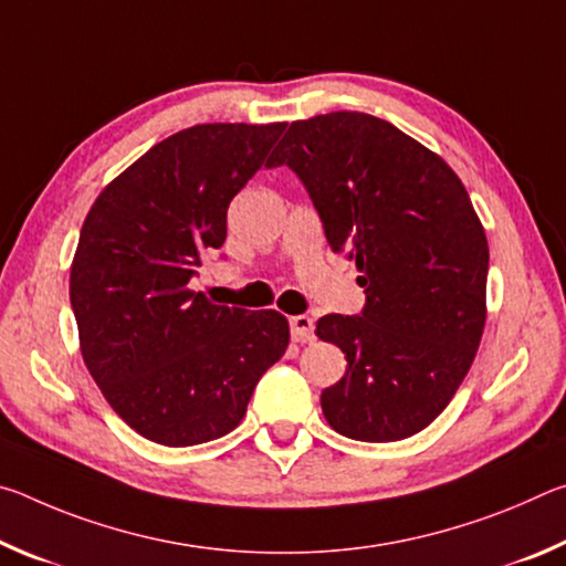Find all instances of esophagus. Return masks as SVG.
<instances>
[{"label":"esophagus","mask_w":566,"mask_h":566,"mask_svg":"<svg viewBox=\"0 0 566 566\" xmlns=\"http://www.w3.org/2000/svg\"><path fill=\"white\" fill-rule=\"evenodd\" d=\"M290 332H292V339L300 344L314 339V324L306 314H296V317L290 319Z\"/></svg>","instance_id":"34e87169"}]
</instances>
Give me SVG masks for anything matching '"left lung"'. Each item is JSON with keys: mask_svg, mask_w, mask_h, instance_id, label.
I'll return each instance as SVG.
<instances>
[{"mask_svg": "<svg viewBox=\"0 0 566 566\" xmlns=\"http://www.w3.org/2000/svg\"><path fill=\"white\" fill-rule=\"evenodd\" d=\"M304 181L334 252L357 262L361 317L327 314L319 339L347 371L322 391L334 432L397 442L432 424L476 357L490 244L462 179L437 151L361 112L292 122L266 167Z\"/></svg>", "mask_w": 566, "mask_h": 566, "instance_id": "1", "label": "left lung"}]
</instances>
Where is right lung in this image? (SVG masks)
Listing matches in <instances>:
<instances>
[{
  "label": "right lung",
  "instance_id": "right-lung-1",
  "mask_svg": "<svg viewBox=\"0 0 566 566\" xmlns=\"http://www.w3.org/2000/svg\"><path fill=\"white\" fill-rule=\"evenodd\" d=\"M284 127L217 122L171 134L112 179L84 219L70 270L82 359L149 442L191 447L232 432L290 344L284 314L219 306L189 286Z\"/></svg>",
  "mask_w": 566,
  "mask_h": 566
}]
</instances>
